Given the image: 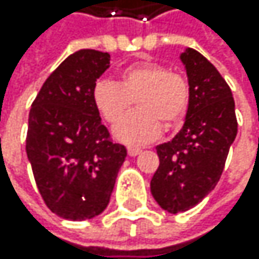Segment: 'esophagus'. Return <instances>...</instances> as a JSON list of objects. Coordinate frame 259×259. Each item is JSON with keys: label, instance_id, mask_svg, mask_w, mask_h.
<instances>
[{"label": "esophagus", "instance_id": "obj_1", "mask_svg": "<svg viewBox=\"0 0 259 259\" xmlns=\"http://www.w3.org/2000/svg\"><path fill=\"white\" fill-rule=\"evenodd\" d=\"M127 154L131 155V157H137V155L141 154V149H138V147H127Z\"/></svg>", "mask_w": 259, "mask_h": 259}]
</instances>
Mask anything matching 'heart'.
<instances>
[{
	"label": "heart",
	"instance_id": "obj_1",
	"mask_svg": "<svg viewBox=\"0 0 259 259\" xmlns=\"http://www.w3.org/2000/svg\"><path fill=\"white\" fill-rule=\"evenodd\" d=\"M98 113L116 124L137 101L138 110L125 116L115 137L125 144H147L157 140L164 124H179L190 107L191 85L188 79L158 62H141L124 68L119 83L98 80L92 90Z\"/></svg>",
	"mask_w": 259,
	"mask_h": 259
}]
</instances>
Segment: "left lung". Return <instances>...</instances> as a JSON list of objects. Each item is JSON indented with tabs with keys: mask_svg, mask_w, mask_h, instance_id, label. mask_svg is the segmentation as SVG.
<instances>
[{
	"mask_svg": "<svg viewBox=\"0 0 259 259\" xmlns=\"http://www.w3.org/2000/svg\"><path fill=\"white\" fill-rule=\"evenodd\" d=\"M180 59L191 101L182 131L157 146L160 166L151 180L154 199L172 214L196 206L214 190L238 134L232 90L214 65L193 48Z\"/></svg>",
	"mask_w": 259,
	"mask_h": 259,
	"instance_id": "obj_1",
	"label": "left lung"
}]
</instances>
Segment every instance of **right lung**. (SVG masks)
Segmentation results:
<instances>
[{
	"mask_svg": "<svg viewBox=\"0 0 259 259\" xmlns=\"http://www.w3.org/2000/svg\"><path fill=\"white\" fill-rule=\"evenodd\" d=\"M110 54L80 49L45 80L29 112L26 154L46 206L69 221L101 214L127 151L110 140L92 99Z\"/></svg>",
	"mask_w": 259,
	"mask_h": 259,
	"instance_id": "obj_1",
	"label": "right lung"
}]
</instances>
